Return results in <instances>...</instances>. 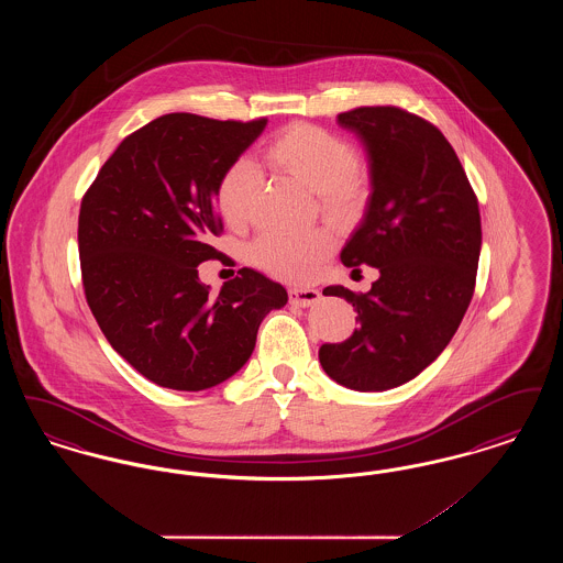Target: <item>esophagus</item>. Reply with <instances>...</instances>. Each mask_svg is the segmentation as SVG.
Masks as SVG:
<instances>
[{
    "label": "esophagus",
    "instance_id": "esophagus-1",
    "mask_svg": "<svg viewBox=\"0 0 563 563\" xmlns=\"http://www.w3.org/2000/svg\"><path fill=\"white\" fill-rule=\"evenodd\" d=\"M321 299L317 289H289V301L299 308H308Z\"/></svg>",
    "mask_w": 563,
    "mask_h": 563
}]
</instances>
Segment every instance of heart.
<instances>
[{
  "instance_id": "b5f03b06",
  "label": "heart",
  "mask_w": 563,
  "mask_h": 563,
  "mask_svg": "<svg viewBox=\"0 0 563 563\" xmlns=\"http://www.w3.org/2000/svg\"><path fill=\"white\" fill-rule=\"evenodd\" d=\"M266 158L301 186L317 191L322 213L331 219H349L367 198L369 175L365 164L354 156L346 139L321 126L306 122L287 126L269 141ZM260 191V168L249 158H236L219 177L214 189L217 211L228 225L241 228L253 217ZM333 246L335 236L324 228L301 234L268 230L251 244L249 257L276 278L308 283L319 274Z\"/></svg>"
}]
</instances>
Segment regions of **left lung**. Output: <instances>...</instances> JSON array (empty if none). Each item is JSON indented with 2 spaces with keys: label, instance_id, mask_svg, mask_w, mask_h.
Returning <instances> with one entry per match:
<instances>
[{
  "label": "left lung",
  "instance_id": "1",
  "mask_svg": "<svg viewBox=\"0 0 563 563\" xmlns=\"http://www.w3.org/2000/svg\"><path fill=\"white\" fill-rule=\"evenodd\" d=\"M369 164L372 194L361 225L340 257L372 266L367 294L342 285L358 327L342 344H322V369L358 393L397 388L445 350L475 291L482 253L477 196L443 133L399 108H358L338 115Z\"/></svg>",
  "mask_w": 563,
  "mask_h": 563
}]
</instances>
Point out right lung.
<instances>
[{
	"label": "right lung",
	"mask_w": 563,
	"mask_h": 563,
	"mask_svg": "<svg viewBox=\"0 0 563 563\" xmlns=\"http://www.w3.org/2000/svg\"><path fill=\"white\" fill-rule=\"evenodd\" d=\"M266 124L161 115L118 145L81 200L86 301L111 349L162 388L198 393L241 372L262 321L289 299L251 268L219 295L198 278L221 255L219 177Z\"/></svg>",
	"instance_id": "add662e5"
}]
</instances>
